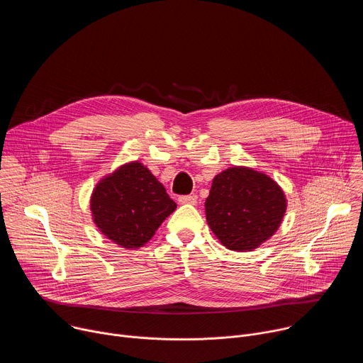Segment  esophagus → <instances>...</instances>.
Instances as JSON below:
<instances>
[{"mask_svg": "<svg viewBox=\"0 0 363 363\" xmlns=\"http://www.w3.org/2000/svg\"><path fill=\"white\" fill-rule=\"evenodd\" d=\"M178 201H179V203H191V205H194V203H196V196L195 195H181L178 198Z\"/></svg>", "mask_w": 363, "mask_h": 363, "instance_id": "34e87169", "label": "esophagus"}]
</instances>
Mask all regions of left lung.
I'll return each instance as SVG.
<instances>
[{"label": "left lung", "instance_id": "obj_1", "mask_svg": "<svg viewBox=\"0 0 363 363\" xmlns=\"http://www.w3.org/2000/svg\"><path fill=\"white\" fill-rule=\"evenodd\" d=\"M286 206L284 192L270 177L234 167L214 178L205 216L228 250L251 251L277 231Z\"/></svg>", "mask_w": 363, "mask_h": 363}]
</instances>
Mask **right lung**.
I'll list each match as a JSON object with an SVG mask.
<instances>
[{"label":"right lung","instance_id":"right-lung-1","mask_svg":"<svg viewBox=\"0 0 363 363\" xmlns=\"http://www.w3.org/2000/svg\"><path fill=\"white\" fill-rule=\"evenodd\" d=\"M90 208L93 221L109 240L138 248L152 238L177 203L146 167L130 162L96 185Z\"/></svg>","mask_w":363,"mask_h":363}]
</instances>
